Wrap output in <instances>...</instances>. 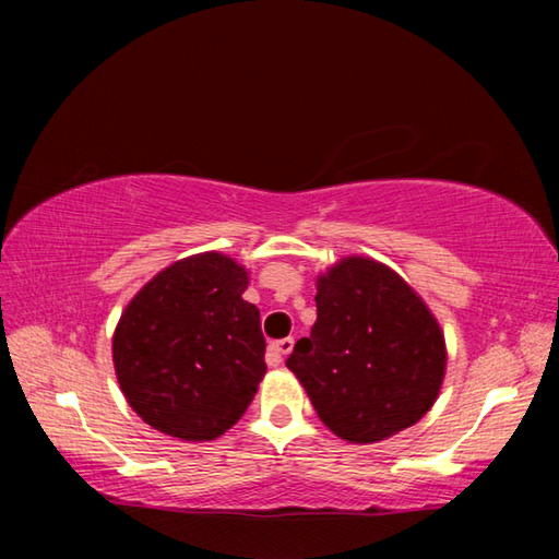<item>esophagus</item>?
<instances>
[{"instance_id": "34e87169", "label": "esophagus", "mask_w": 559, "mask_h": 559, "mask_svg": "<svg viewBox=\"0 0 559 559\" xmlns=\"http://www.w3.org/2000/svg\"><path fill=\"white\" fill-rule=\"evenodd\" d=\"M290 349H293V337H283L269 345V355L273 362H283V357L290 355Z\"/></svg>"}]
</instances>
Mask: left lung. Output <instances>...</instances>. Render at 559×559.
Returning <instances> with one entry per match:
<instances>
[{
    "label": "left lung",
    "instance_id": "left-lung-1",
    "mask_svg": "<svg viewBox=\"0 0 559 559\" xmlns=\"http://www.w3.org/2000/svg\"><path fill=\"white\" fill-rule=\"evenodd\" d=\"M318 320L286 359L335 437L374 443L437 402L443 333L414 288L380 261L347 257L318 276Z\"/></svg>",
    "mask_w": 559,
    "mask_h": 559
}]
</instances>
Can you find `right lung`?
Returning <instances> with one entry per match:
<instances>
[{"label":"right lung","mask_w":559,"mask_h":559,"mask_svg":"<svg viewBox=\"0 0 559 559\" xmlns=\"http://www.w3.org/2000/svg\"><path fill=\"white\" fill-rule=\"evenodd\" d=\"M249 271L219 251L159 271L128 302L112 365L128 404L150 427L212 441L249 409L266 374L261 316L241 293Z\"/></svg>","instance_id":"obj_1"}]
</instances>
